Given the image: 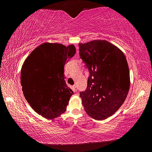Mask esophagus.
<instances>
[{
  "mask_svg": "<svg viewBox=\"0 0 152 152\" xmlns=\"http://www.w3.org/2000/svg\"><path fill=\"white\" fill-rule=\"evenodd\" d=\"M73 90H74V92H76L77 91H78V87H77L76 85L73 86Z\"/></svg>",
  "mask_w": 152,
  "mask_h": 152,
  "instance_id": "1",
  "label": "esophagus"
}]
</instances>
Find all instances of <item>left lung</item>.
<instances>
[{"label": "left lung", "mask_w": 152, "mask_h": 152, "mask_svg": "<svg viewBox=\"0 0 152 152\" xmlns=\"http://www.w3.org/2000/svg\"><path fill=\"white\" fill-rule=\"evenodd\" d=\"M79 55L90 76L86 90L80 92L90 117L103 120L123 104L130 86L129 70L121 51L105 40L80 43Z\"/></svg>", "instance_id": "1"}]
</instances>
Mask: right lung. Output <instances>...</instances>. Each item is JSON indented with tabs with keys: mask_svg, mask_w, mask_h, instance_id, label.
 Returning a JSON list of instances; mask_svg holds the SVG:
<instances>
[{
	"mask_svg": "<svg viewBox=\"0 0 152 152\" xmlns=\"http://www.w3.org/2000/svg\"><path fill=\"white\" fill-rule=\"evenodd\" d=\"M76 53L74 45L44 43L25 60L20 84L27 101L38 114L48 119L66 110L73 91L64 78V66Z\"/></svg>",
	"mask_w": 152,
	"mask_h": 152,
	"instance_id": "obj_1",
	"label": "right lung"
}]
</instances>
